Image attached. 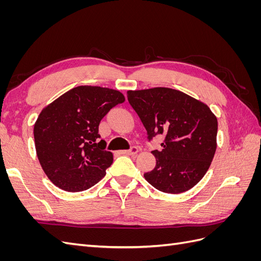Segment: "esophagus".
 Segmentation results:
<instances>
[{"label":"esophagus","instance_id":"esophagus-1","mask_svg":"<svg viewBox=\"0 0 261 261\" xmlns=\"http://www.w3.org/2000/svg\"><path fill=\"white\" fill-rule=\"evenodd\" d=\"M138 152V148L137 147H132L129 150H122V151H118L120 154H128V155H134Z\"/></svg>","mask_w":261,"mask_h":261}]
</instances>
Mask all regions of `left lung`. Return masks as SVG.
<instances>
[{
    "label": "left lung",
    "mask_w": 261,
    "mask_h": 261,
    "mask_svg": "<svg viewBox=\"0 0 261 261\" xmlns=\"http://www.w3.org/2000/svg\"><path fill=\"white\" fill-rule=\"evenodd\" d=\"M127 99L151 140L164 135L156 164L144 174L158 191L180 194L206 174L217 149L218 120L203 102L179 90L156 87L128 90Z\"/></svg>",
    "instance_id": "8db88e82"
}]
</instances>
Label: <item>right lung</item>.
I'll use <instances>...</instances> for the list:
<instances>
[{
  "instance_id": "obj_1",
  "label": "right lung",
  "mask_w": 261,
  "mask_h": 261,
  "mask_svg": "<svg viewBox=\"0 0 261 261\" xmlns=\"http://www.w3.org/2000/svg\"><path fill=\"white\" fill-rule=\"evenodd\" d=\"M125 98L120 91L78 86L62 94L39 114L34 127L41 168L63 191H86L105 177L113 162L106 141L99 140V124Z\"/></svg>"
}]
</instances>
